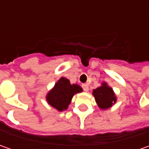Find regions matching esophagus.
Wrapping results in <instances>:
<instances>
[{
    "mask_svg": "<svg viewBox=\"0 0 149 149\" xmlns=\"http://www.w3.org/2000/svg\"><path fill=\"white\" fill-rule=\"evenodd\" d=\"M82 87H83L84 90L85 92L89 91V86H88V84H84L83 85H82Z\"/></svg>",
    "mask_w": 149,
    "mask_h": 149,
    "instance_id": "obj_1",
    "label": "esophagus"
}]
</instances>
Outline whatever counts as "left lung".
Instances as JSON below:
<instances>
[{"label":"left lung","instance_id":"left-lung-1","mask_svg":"<svg viewBox=\"0 0 149 149\" xmlns=\"http://www.w3.org/2000/svg\"><path fill=\"white\" fill-rule=\"evenodd\" d=\"M92 95L95 97L98 107L102 110L111 108L117 102V97L114 91L106 82H103L100 87L93 89Z\"/></svg>","mask_w":149,"mask_h":149}]
</instances>
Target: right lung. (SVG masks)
<instances>
[{"label":"right lung","instance_id":"obj_1","mask_svg":"<svg viewBox=\"0 0 149 149\" xmlns=\"http://www.w3.org/2000/svg\"><path fill=\"white\" fill-rule=\"evenodd\" d=\"M83 89L77 84H70V80L61 77L45 96L47 103L59 112L66 110L71 103L72 98Z\"/></svg>","mask_w":149,"mask_h":149}]
</instances>
